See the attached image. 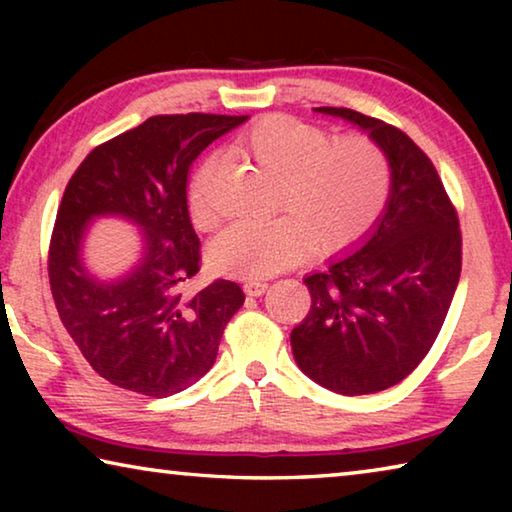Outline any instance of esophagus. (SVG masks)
I'll return each instance as SVG.
<instances>
[{
    "label": "esophagus",
    "mask_w": 512,
    "mask_h": 512,
    "mask_svg": "<svg viewBox=\"0 0 512 512\" xmlns=\"http://www.w3.org/2000/svg\"><path fill=\"white\" fill-rule=\"evenodd\" d=\"M268 289V282L266 280H248L246 284H244V291L248 293V296H253V298H257V296H262V293Z\"/></svg>",
    "instance_id": "1"
}]
</instances>
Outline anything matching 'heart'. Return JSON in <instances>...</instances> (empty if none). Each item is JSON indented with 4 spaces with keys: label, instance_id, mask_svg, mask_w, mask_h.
Segmentation results:
<instances>
[{
    "label": "heart",
    "instance_id": "1",
    "mask_svg": "<svg viewBox=\"0 0 512 512\" xmlns=\"http://www.w3.org/2000/svg\"><path fill=\"white\" fill-rule=\"evenodd\" d=\"M239 153L280 176L273 219H239L210 246V264L230 277H268L296 264L307 244L316 253H339L375 228L391 194V162L368 135L332 137L289 115H268L235 140ZM219 167L212 155L189 189L198 228L216 219L210 180Z\"/></svg>",
    "mask_w": 512,
    "mask_h": 512
}]
</instances>
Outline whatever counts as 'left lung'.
Wrapping results in <instances>:
<instances>
[{
    "mask_svg": "<svg viewBox=\"0 0 512 512\" xmlns=\"http://www.w3.org/2000/svg\"><path fill=\"white\" fill-rule=\"evenodd\" d=\"M391 162V196L357 250L305 277L309 314L291 332L300 370L327 391L368 395L411 375L445 323L463 266V237L436 167L400 128L350 108Z\"/></svg>",
    "mask_w": 512,
    "mask_h": 512,
    "instance_id": "1",
    "label": "left lung"
}]
</instances>
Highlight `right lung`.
<instances>
[{"label": "right lung", "mask_w": 512, "mask_h": 512, "mask_svg": "<svg viewBox=\"0 0 512 512\" xmlns=\"http://www.w3.org/2000/svg\"><path fill=\"white\" fill-rule=\"evenodd\" d=\"M246 119L155 115L92 149L69 178L49 241V287L67 334L110 384L169 397L212 368L223 329L246 296L230 280L185 293L201 271L187 176L205 146ZM101 213L126 215L147 235L143 264L110 285L80 262L84 223Z\"/></svg>", "instance_id": "obj_1"}]
</instances>
